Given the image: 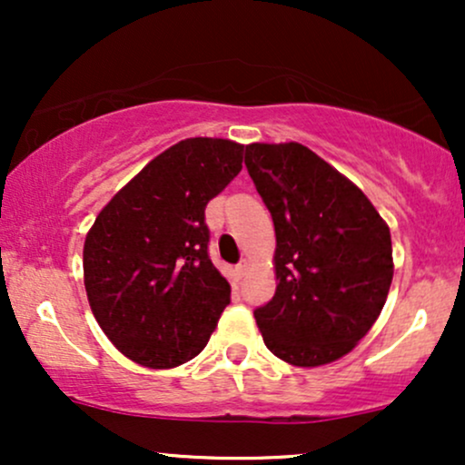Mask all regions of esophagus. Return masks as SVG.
<instances>
[{
  "mask_svg": "<svg viewBox=\"0 0 465 465\" xmlns=\"http://www.w3.org/2000/svg\"><path fill=\"white\" fill-rule=\"evenodd\" d=\"M247 271H249V260H240L238 266H236V273L242 277L244 273H247Z\"/></svg>",
  "mask_w": 465,
  "mask_h": 465,
  "instance_id": "1",
  "label": "esophagus"
}]
</instances>
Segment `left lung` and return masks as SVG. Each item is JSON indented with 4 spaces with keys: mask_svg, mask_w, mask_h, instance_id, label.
<instances>
[{
    "mask_svg": "<svg viewBox=\"0 0 465 465\" xmlns=\"http://www.w3.org/2000/svg\"><path fill=\"white\" fill-rule=\"evenodd\" d=\"M244 165L277 240L275 295L253 311L264 345L297 367L341 359L387 302L389 227L351 181L302 143H249Z\"/></svg>",
    "mask_w": 465,
    "mask_h": 465,
    "instance_id": "1",
    "label": "left lung"
}]
</instances>
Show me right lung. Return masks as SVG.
<instances>
[{"label": "right lung", "instance_id": "right-lung-1", "mask_svg": "<svg viewBox=\"0 0 465 465\" xmlns=\"http://www.w3.org/2000/svg\"><path fill=\"white\" fill-rule=\"evenodd\" d=\"M236 142L190 137L131 179L95 218L83 251L95 322L131 361L194 359L232 302L210 260L205 207L242 170Z\"/></svg>", "mask_w": 465, "mask_h": 465}]
</instances>
